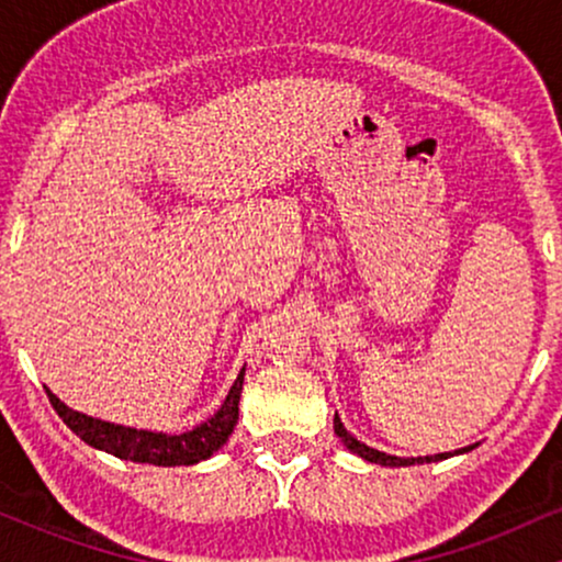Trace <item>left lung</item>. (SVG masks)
<instances>
[{
	"instance_id": "1",
	"label": "left lung",
	"mask_w": 562,
	"mask_h": 562,
	"mask_svg": "<svg viewBox=\"0 0 562 562\" xmlns=\"http://www.w3.org/2000/svg\"><path fill=\"white\" fill-rule=\"evenodd\" d=\"M333 428H335V436L340 438V441L346 443V449H351L353 454H359L362 460L367 462H375V465H383V468H409V465H423V462H438V460H449V457L454 454H465V451L475 449L479 443H470L465 449H457V451H441V454H425V457H396V454H385V451H378L372 447H367V443L359 441V438H353L351 434L346 430V425L340 423L338 412H335V420H333Z\"/></svg>"
}]
</instances>
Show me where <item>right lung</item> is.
<instances>
[{"label":"right lung","mask_w":562,"mask_h":562,"mask_svg":"<svg viewBox=\"0 0 562 562\" xmlns=\"http://www.w3.org/2000/svg\"><path fill=\"white\" fill-rule=\"evenodd\" d=\"M245 367L237 375L235 383L224 398L222 406L192 430L184 434H166V430H145V428H128V425L108 423L100 417L83 415L79 409H70L63 404L53 391L47 389L49 402L55 412L63 417V423L74 430L89 447L108 451V454L119 457L128 462H147V465L158 468H177V465H198V462L209 460L214 451L227 443L237 425V404H240Z\"/></svg>","instance_id":"right-lung-1"}]
</instances>
